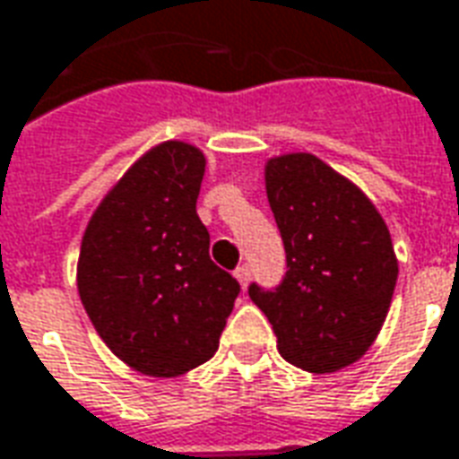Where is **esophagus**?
Instances as JSON below:
<instances>
[{
	"instance_id": "esophagus-1",
	"label": "esophagus",
	"mask_w": 459,
	"mask_h": 459,
	"mask_svg": "<svg viewBox=\"0 0 459 459\" xmlns=\"http://www.w3.org/2000/svg\"><path fill=\"white\" fill-rule=\"evenodd\" d=\"M235 277H237V282L242 284V290H245V287L249 284V277H252V272H249L247 264H239V267L235 270Z\"/></svg>"
}]
</instances>
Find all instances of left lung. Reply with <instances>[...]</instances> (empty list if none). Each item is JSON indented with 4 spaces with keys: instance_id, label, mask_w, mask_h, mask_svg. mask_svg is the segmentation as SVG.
Returning <instances> with one entry per match:
<instances>
[{
    "instance_id": "1",
    "label": "left lung",
    "mask_w": 459,
    "mask_h": 459,
    "mask_svg": "<svg viewBox=\"0 0 459 459\" xmlns=\"http://www.w3.org/2000/svg\"><path fill=\"white\" fill-rule=\"evenodd\" d=\"M287 252L277 290L249 284L280 355L315 375L357 362L380 334L397 282L393 237L369 197L309 152L264 164Z\"/></svg>"
}]
</instances>
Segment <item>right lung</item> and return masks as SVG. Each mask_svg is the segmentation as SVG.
<instances>
[{
    "label": "right lung",
    "instance_id": "add662e5",
    "mask_svg": "<svg viewBox=\"0 0 459 459\" xmlns=\"http://www.w3.org/2000/svg\"><path fill=\"white\" fill-rule=\"evenodd\" d=\"M204 164L187 142L152 147L104 195L82 237L79 299L104 344L150 377L207 362L239 295L210 260L197 217Z\"/></svg>",
    "mask_w": 459,
    "mask_h": 459
}]
</instances>
